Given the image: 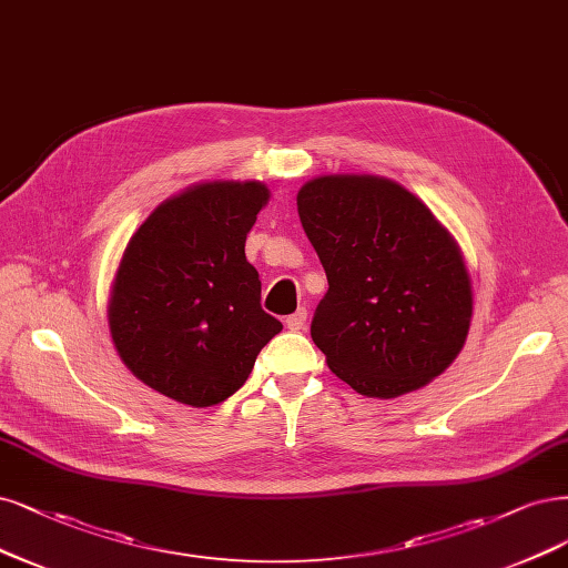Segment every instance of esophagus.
Segmentation results:
<instances>
[{
	"mask_svg": "<svg viewBox=\"0 0 568 568\" xmlns=\"http://www.w3.org/2000/svg\"><path fill=\"white\" fill-rule=\"evenodd\" d=\"M305 322H307V310H305V307H298L296 312H293V315L286 317V328L301 331V328L305 326Z\"/></svg>",
	"mask_w": 568,
	"mask_h": 568,
	"instance_id": "1",
	"label": "esophagus"
}]
</instances>
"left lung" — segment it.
I'll list each match as a JSON object with an SVG mask.
<instances>
[{
  "mask_svg": "<svg viewBox=\"0 0 568 568\" xmlns=\"http://www.w3.org/2000/svg\"><path fill=\"white\" fill-rule=\"evenodd\" d=\"M298 216L328 280L310 326L328 368L381 399L437 378L467 338L473 288L433 211L387 179L322 175Z\"/></svg>",
  "mask_w": 568,
  "mask_h": 568,
  "instance_id": "8db88e82",
  "label": "left lung"
}]
</instances>
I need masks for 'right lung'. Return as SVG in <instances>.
Returning <instances> with one entry per match:
<instances>
[{
    "label": "right lung",
    "mask_w": 568,
    "mask_h": 568,
    "mask_svg": "<svg viewBox=\"0 0 568 568\" xmlns=\"http://www.w3.org/2000/svg\"><path fill=\"white\" fill-rule=\"evenodd\" d=\"M263 183H204L171 197L133 234L110 298L122 362L158 393L190 406L225 402L282 331L261 307L246 234Z\"/></svg>",
    "instance_id": "obj_1"
}]
</instances>
